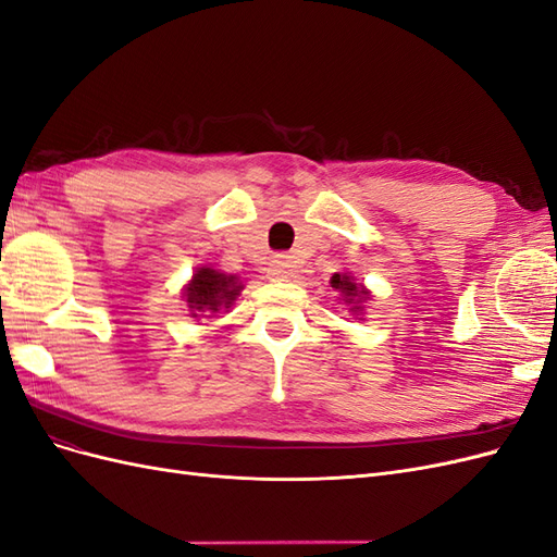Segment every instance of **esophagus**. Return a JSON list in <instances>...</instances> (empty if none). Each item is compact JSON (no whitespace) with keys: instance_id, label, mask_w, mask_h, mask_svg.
Here are the masks:
<instances>
[{"instance_id":"34e87169","label":"esophagus","mask_w":557,"mask_h":557,"mask_svg":"<svg viewBox=\"0 0 557 557\" xmlns=\"http://www.w3.org/2000/svg\"><path fill=\"white\" fill-rule=\"evenodd\" d=\"M290 260L288 256H276L272 262H269V269H267V276L272 281H285L290 278Z\"/></svg>"}]
</instances>
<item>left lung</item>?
<instances>
[{
  "label": "left lung",
  "mask_w": 557,
  "mask_h": 557,
  "mask_svg": "<svg viewBox=\"0 0 557 557\" xmlns=\"http://www.w3.org/2000/svg\"><path fill=\"white\" fill-rule=\"evenodd\" d=\"M330 285L332 288L339 293V301H344V305L348 307V313H352L356 318L362 320L364 315V305H369V301L374 299L372 290L367 288L364 283H360L356 276H350L348 272H336L332 278H330Z\"/></svg>",
  "instance_id": "left-lung-1"
}]
</instances>
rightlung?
<instances>
[{"mask_svg":"<svg viewBox=\"0 0 557 557\" xmlns=\"http://www.w3.org/2000/svg\"><path fill=\"white\" fill-rule=\"evenodd\" d=\"M244 290V283L237 274L221 272L211 264H201L193 272V278L185 283L183 301L188 315L195 320L213 318L223 309H230Z\"/></svg>","mask_w":557,"mask_h":557,"instance_id":"add662e5","label":"right lung"}]
</instances>
